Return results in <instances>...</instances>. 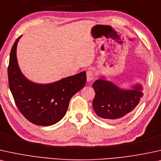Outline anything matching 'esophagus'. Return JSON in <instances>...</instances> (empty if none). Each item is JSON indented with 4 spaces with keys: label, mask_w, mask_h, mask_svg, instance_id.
Masks as SVG:
<instances>
[{
    "label": "esophagus",
    "mask_w": 161,
    "mask_h": 161,
    "mask_svg": "<svg viewBox=\"0 0 161 161\" xmlns=\"http://www.w3.org/2000/svg\"><path fill=\"white\" fill-rule=\"evenodd\" d=\"M86 76H87V82H91L93 79H95V75L93 70H88L86 72Z\"/></svg>",
    "instance_id": "34e87169"
}]
</instances>
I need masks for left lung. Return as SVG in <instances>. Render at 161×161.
Masks as SVG:
<instances>
[{
  "instance_id": "8db88e82",
  "label": "left lung",
  "mask_w": 161,
  "mask_h": 161,
  "mask_svg": "<svg viewBox=\"0 0 161 161\" xmlns=\"http://www.w3.org/2000/svg\"><path fill=\"white\" fill-rule=\"evenodd\" d=\"M93 87L96 92L93 108L99 117L108 122L131 113L143 96L140 85L123 90L109 81L99 79L93 82Z\"/></svg>"
}]
</instances>
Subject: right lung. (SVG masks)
Listing matches in <instances>:
<instances>
[{"label":"right lung","instance_id":"right-lung-1","mask_svg":"<svg viewBox=\"0 0 161 161\" xmlns=\"http://www.w3.org/2000/svg\"><path fill=\"white\" fill-rule=\"evenodd\" d=\"M12 47L8 66L9 86L16 106L30 123L48 126L58 123L65 114L71 97L86 83V73L66 77L50 84H36L22 74L18 64L16 47Z\"/></svg>","mask_w":161,"mask_h":161}]
</instances>
